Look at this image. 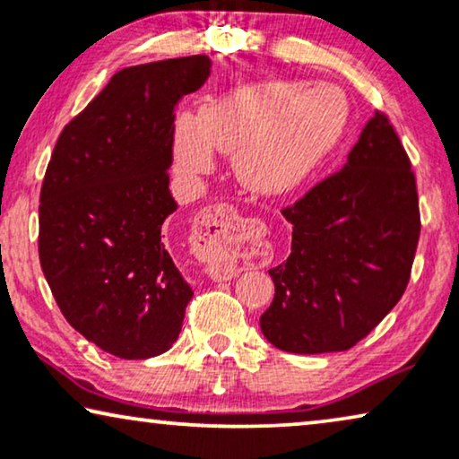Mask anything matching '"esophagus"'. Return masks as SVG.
Masks as SVG:
<instances>
[{
  "label": "esophagus",
  "instance_id": "obj_1",
  "mask_svg": "<svg viewBox=\"0 0 459 459\" xmlns=\"http://www.w3.org/2000/svg\"><path fill=\"white\" fill-rule=\"evenodd\" d=\"M238 219L240 217L231 206L219 204L200 212L196 225H194V234H196V248L194 250L203 259L204 272L215 281L231 280L236 275V267L228 259H223L217 247L219 240L234 228Z\"/></svg>",
  "mask_w": 459,
  "mask_h": 459
}]
</instances>
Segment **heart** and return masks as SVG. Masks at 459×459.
Wrapping results in <instances>:
<instances>
[{
	"label": "heart",
	"mask_w": 459,
	"mask_h": 459,
	"mask_svg": "<svg viewBox=\"0 0 459 459\" xmlns=\"http://www.w3.org/2000/svg\"><path fill=\"white\" fill-rule=\"evenodd\" d=\"M347 98L338 87L261 81L223 93L175 125V160L190 175L212 167V148L234 154L242 186L261 196L297 187L341 140Z\"/></svg>",
	"instance_id": "heart-1"
}]
</instances>
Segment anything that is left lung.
I'll return each mask as SVG.
<instances>
[{
  "label": "left lung",
  "mask_w": 459,
  "mask_h": 459,
  "mask_svg": "<svg viewBox=\"0 0 459 459\" xmlns=\"http://www.w3.org/2000/svg\"><path fill=\"white\" fill-rule=\"evenodd\" d=\"M281 215L292 247L269 269L263 336L286 353L347 351L403 297L420 238L416 178L388 118L376 112L341 171Z\"/></svg>",
  "instance_id": "1"
}]
</instances>
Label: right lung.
Masks as SVG:
<instances>
[{"mask_svg": "<svg viewBox=\"0 0 459 459\" xmlns=\"http://www.w3.org/2000/svg\"><path fill=\"white\" fill-rule=\"evenodd\" d=\"M209 56L118 71L62 129L39 198V261L62 316L121 359L173 347L192 286L167 217L175 108L211 74Z\"/></svg>", "mask_w": 459, "mask_h": 459, "instance_id": "obj_1", "label": "right lung"}]
</instances>
